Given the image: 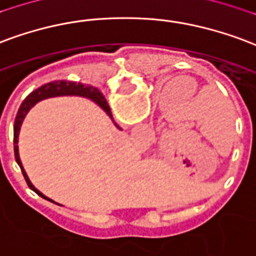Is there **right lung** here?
Masks as SVG:
<instances>
[{"mask_svg": "<svg viewBox=\"0 0 256 256\" xmlns=\"http://www.w3.org/2000/svg\"><path fill=\"white\" fill-rule=\"evenodd\" d=\"M66 94H77V96H84V98H88V99L94 100V103H98L102 107V108L108 114V116L112 119V115H111V110H110V106L107 103V100L104 99V96L100 94V90H98L94 86H85L82 84H77V82H72V81H52V82H48V84L42 85L40 88H38L36 90H34L31 94H28L26 100L22 102V104L18 108V112L16 115V119H14V128H13V144H14V157H16L17 164L22 168V175H24V179L27 182L28 187L36 192L38 196H40L42 198H44L47 200H51L50 198H47L46 196H43L40 191L36 190L34 184L30 180V178L27 176L24 168L22 166V162H20V156H18V133H20V126H22V120L26 118L27 112L31 110L32 106H35L38 102H40L43 99H47V98H54V96H66ZM118 126V124H116ZM52 202V200H51Z\"/></svg>", "mask_w": 256, "mask_h": 256, "instance_id": "1", "label": "right lung"}]
</instances>
